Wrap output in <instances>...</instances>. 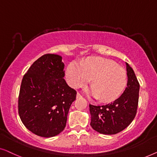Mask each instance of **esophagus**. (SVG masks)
Returning <instances> with one entry per match:
<instances>
[{"label":"esophagus","mask_w":157,"mask_h":157,"mask_svg":"<svg viewBox=\"0 0 157 157\" xmlns=\"http://www.w3.org/2000/svg\"><path fill=\"white\" fill-rule=\"evenodd\" d=\"M82 98V95L79 93V92H78V93H77V98Z\"/></svg>","instance_id":"obj_1"}]
</instances>
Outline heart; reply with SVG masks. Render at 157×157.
I'll list each match as a JSON object with an SVG mask.
<instances>
[{"label": "heart", "instance_id": "1", "mask_svg": "<svg viewBox=\"0 0 157 157\" xmlns=\"http://www.w3.org/2000/svg\"><path fill=\"white\" fill-rule=\"evenodd\" d=\"M66 79L73 88H80L91 81L92 87L85 92L104 101L117 99L127 84L126 70L114 62L102 57H92L84 63L74 60L68 65Z\"/></svg>", "mask_w": 157, "mask_h": 157}]
</instances>
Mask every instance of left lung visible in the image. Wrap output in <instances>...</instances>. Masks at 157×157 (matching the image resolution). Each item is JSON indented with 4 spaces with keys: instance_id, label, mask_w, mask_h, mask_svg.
I'll return each mask as SVG.
<instances>
[{
    "instance_id": "left-lung-1",
    "label": "left lung",
    "mask_w": 157,
    "mask_h": 157,
    "mask_svg": "<svg viewBox=\"0 0 157 157\" xmlns=\"http://www.w3.org/2000/svg\"><path fill=\"white\" fill-rule=\"evenodd\" d=\"M127 65V85L123 94L116 100L102 106L90 105V125L103 134H115L127 128L135 117L138 107L140 84L134 70Z\"/></svg>"
}]
</instances>
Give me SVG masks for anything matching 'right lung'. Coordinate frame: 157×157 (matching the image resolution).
I'll list each match as a JSON object with an SVG mask.
<instances>
[{
    "label": "right lung",
    "instance_id": "1",
    "mask_svg": "<svg viewBox=\"0 0 157 157\" xmlns=\"http://www.w3.org/2000/svg\"><path fill=\"white\" fill-rule=\"evenodd\" d=\"M64 67L61 56L46 54L34 62L22 79L19 116L25 127L37 136H55L66 126L77 92L66 83Z\"/></svg>",
    "mask_w": 157,
    "mask_h": 157
}]
</instances>
